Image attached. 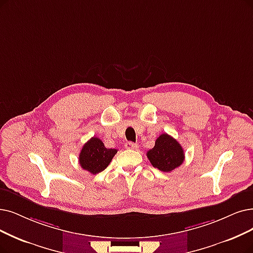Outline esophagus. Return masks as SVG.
Instances as JSON below:
<instances>
[{"label": "esophagus", "instance_id": "34e87169", "mask_svg": "<svg viewBox=\"0 0 253 253\" xmlns=\"http://www.w3.org/2000/svg\"><path fill=\"white\" fill-rule=\"evenodd\" d=\"M125 146H126V149H137V148H138V145H137L136 143H134V142H130V141H128V142H126V143L125 144Z\"/></svg>", "mask_w": 253, "mask_h": 253}]
</instances>
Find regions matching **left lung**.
<instances>
[{
  "mask_svg": "<svg viewBox=\"0 0 253 253\" xmlns=\"http://www.w3.org/2000/svg\"><path fill=\"white\" fill-rule=\"evenodd\" d=\"M146 156L151 165L163 172H170L179 167L185 160L183 147L168 134L160 135L154 148L148 150Z\"/></svg>",
  "mask_w": 253,
  "mask_h": 253,
  "instance_id": "8db88e82",
  "label": "left lung"
}]
</instances>
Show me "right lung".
<instances>
[{"label":"right lung","instance_id":"add662e5","mask_svg":"<svg viewBox=\"0 0 253 253\" xmlns=\"http://www.w3.org/2000/svg\"><path fill=\"white\" fill-rule=\"evenodd\" d=\"M116 153L117 149L107 148L99 138L92 137L81 150L79 163L84 170L91 174H96L108 167Z\"/></svg>","mask_w":253,"mask_h":253}]
</instances>
